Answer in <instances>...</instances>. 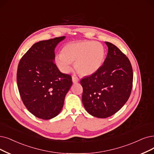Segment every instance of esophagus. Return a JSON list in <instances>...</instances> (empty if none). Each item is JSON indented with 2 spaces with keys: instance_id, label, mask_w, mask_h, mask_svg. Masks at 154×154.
Listing matches in <instances>:
<instances>
[{
  "instance_id": "esophagus-1",
  "label": "esophagus",
  "mask_w": 154,
  "mask_h": 154,
  "mask_svg": "<svg viewBox=\"0 0 154 154\" xmlns=\"http://www.w3.org/2000/svg\"><path fill=\"white\" fill-rule=\"evenodd\" d=\"M72 81L73 83H76L78 82L79 79H78V78H77L76 76H73L72 77Z\"/></svg>"
}]
</instances>
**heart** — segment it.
<instances>
[{
    "label": "heart",
    "mask_w": 154,
    "mask_h": 154,
    "mask_svg": "<svg viewBox=\"0 0 154 154\" xmlns=\"http://www.w3.org/2000/svg\"><path fill=\"white\" fill-rule=\"evenodd\" d=\"M59 54L55 56V63L59 70L68 72L75 62V67L82 76L96 72L102 66L106 56V49L100 42L91 40L71 42L65 45Z\"/></svg>",
    "instance_id": "heart-1"
}]
</instances>
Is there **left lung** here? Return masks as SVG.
Masks as SVG:
<instances>
[{
	"instance_id": "1",
	"label": "left lung",
	"mask_w": 154,
	"mask_h": 154,
	"mask_svg": "<svg viewBox=\"0 0 154 154\" xmlns=\"http://www.w3.org/2000/svg\"><path fill=\"white\" fill-rule=\"evenodd\" d=\"M105 43L108 53L103 65L80 81L84 107L98 118L111 116L125 105L131 94L133 78L130 60L116 45Z\"/></svg>"
}]
</instances>
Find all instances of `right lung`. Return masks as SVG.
Instances as JSON below:
<instances>
[{
    "mask_svg": "<svg viewBox=\"0 0 154 154\" xmlns=\"http://www.w3.org/2000/svg\"><path fill=\"white\" fill-rule=\"evenodd\" d=\"M66 36L33 44L18 64L17 83L24 106L36 118L48 120L62 110L72 84L70 75L55 64V48Z\"/></svg>",
    "mask_w": 154,
    "mask_h": 154,
    "instance_id": "1",
    "label": "right lung"
}]
</instances>
